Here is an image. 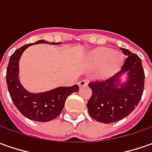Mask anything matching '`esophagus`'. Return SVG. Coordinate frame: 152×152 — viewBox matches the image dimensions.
<instances>
[{
  "label": "esophagus",
  "instance_id": "34e87169",
  "mask_svg": "<svg viewBox=\"0 0 152 152\" xmlns=\"http://www.w3.org/2000/svg\"><path fill=\"white\" fill-rule=\"evenodd\" d=\"M86 84H87V81H86V80H81V81L78 82V85H79L80 87L86 86Z\"/></svg>",
  "mask_w": 152,
  "mask_h": 152
}]
</instances>
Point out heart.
Here are the masks:
<instances>
[{
  "mask_svg": "<svg viewBox=\"0 0 152 152\" xmlns=\"http://www.w3.org/2000/svg\"><path fill=\"white\" fill-rule=\"evenodd\" d=\"M123 62V55L119 52L107 48H102L93 52L92 55V66L99 67L101 77H107L113 75L119 69Z\"/></svg>",
  "mask_w": 152,
  "mask_h": 152,
  "instance_id": "obj_1",
  "label": "heart"
}]
</instances>
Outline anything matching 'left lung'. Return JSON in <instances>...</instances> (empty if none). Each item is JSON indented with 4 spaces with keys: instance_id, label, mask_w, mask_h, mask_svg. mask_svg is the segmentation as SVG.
Listing matches in <instances>:
<instances>
[{
    "instance_id": "obj_1",
    "label": "left lung",
    "mask_w": 152,
    "mask_h": 152,
    "mask_svg": "<svg viewBox=\"0 0 152 152\" xmlns=\"http://www.w3.org/2000/svg\"><path fill=\"white\" fill-rule=\"evenodd\" d=\"M120 50L127 56L121 71L105 81L88 84L92 92L86 105L88 113L100 123H113L127 117L137 107L143 94L145 73L140 58L126 49ZM124 74L127 75V80L120 83Z\"/></svg>"
}]
</instances>
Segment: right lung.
I'll use <instances>...</instances> for the list:
<instances>
[{
    "mask_svg": "<svg viewBox=\"0 0 152 152\" xmlns=\"http://www.w3.org/2000/svg\"><path fill=\"white\" fill-rule=\"evenodd\" d=\"M39 44L60 45V43H49L45 40H39L33 44L23 45L11 55L7 70V83L10 96L14 105L23 116L31 120L48 122L58 117L68 96L76 92L79 86H60L50 91L40 93H32L25 90L19 81V60L28 47Z\"/></svg>",
    "mask_w": 152,
    "mask_h": 152,
    "instance_id": "obj_1",
    "label": "right lung"
}]
</instances>
